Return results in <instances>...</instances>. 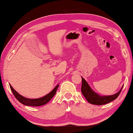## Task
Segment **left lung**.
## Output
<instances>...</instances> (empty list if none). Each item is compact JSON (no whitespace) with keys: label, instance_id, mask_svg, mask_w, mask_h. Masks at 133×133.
I'll return each mask as SVG.
<instances>
[{"label":"left lung","instance_id":"1","mask_svg":"<svg viewBox=\"0 0 133 133\" xmlns=\"http://www.w3.org/2000/svg\"><path fill=\"white\" fill-rule=\"evenodd\" d=\"M82 92L85 98L89 103L95 105H103L107 104L108 103L114 101L119 95L121 92L122 89L123 85L121 89L117 93L112 95L102 96L97 94L91 88L87 81L82 77Z\"/></svg>","mask_w":133,"mask_h":133}]
</instances>
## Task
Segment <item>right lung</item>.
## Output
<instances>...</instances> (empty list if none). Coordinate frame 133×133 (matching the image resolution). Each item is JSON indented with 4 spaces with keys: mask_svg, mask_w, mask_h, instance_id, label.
<instances>
[{
    "mask_svg": "<svg viewBox=\"0 0 133 133\" xmlns=\"http://www.w3.org/2000/svg\"><path fill=\"white\" fill-rule=\"evenodd\" d=\"M9 85L10 87L11 90L12 92L14 95L16 97V99H17L20 103H21L22 104L25 105H29V106H41V105H43L48 103L50 101L51 99L55 95L57 89L59 86V84L57 85L50 92H49L47 95H46L44 96L40 97V98L29 99L26 98V97L21 95L19 94H18L17 92L12 87V86L10 85V84H9Z\"/></svg>",
    "mask_w": 133,
    "mask_h": 133,
    "instance_id": "right-lung-1",
    "label": "right lung"
}]
</instances>
